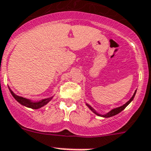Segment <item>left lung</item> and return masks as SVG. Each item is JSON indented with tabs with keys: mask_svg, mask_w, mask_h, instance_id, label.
Masks as SVG:
<instances>
[{
	"mask_svg": "<svg viewBox=\"0 0 151 151\" xmlns=\"http://www.w3.org/2000/svg\"><path fill=\"white\" fill-rule=\"evenodd\" d=\"M136 91H137V90H136V91H134V93L133 96H132V97H131V99H130L129 101H127V102H126L125 104H124L123 105H122V106H120V107H118V108H115V109H111V110L110 111H109V112L106 113V114H99V113H98L97 111H95V109H94L93 108H92V107L91 106V105H88V103H86V105H87V106L88 107V109H89L90 110H91V111H92V112L95 113V114H96V115L100 116V117H103V118H110V117H112V116L116 115V114H118V113L121 112V111H123L124 109H125V108L127 106V105H129L130 103H131V101H132V100H133V99H134V98L135 94H136Z\"/></svg>",
	"mask_w": 151,
	"mask_h": 151,
	"instance_id": "1",
	"label": "left lung"
}]
</instances>
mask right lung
<instances>
[{"instance_id": "add662e5", "label": "right lung", "mask_w": 151, "mask_h": 151, "mask_svg": "<svg viewBox=\"0 0 151 151\" xmlns=\"http://www.w3.org/2000/svg\"><path fill=\"white\" fill-rule=\"evenodd\" d=\"M9 90L11 91V95H13V97L16 99L18 102L20 103V105H24L25 107H27V108H29V109H40L42 107H43L44 105H46V104H48L51 99L53 98V96L50 98H47V99H42V100H40V101H33L32 100H29V99H26V98L21 97V96H19V95H17L16 94L14 93V91L9 88Z\"/></svg>"}]
</instances>
